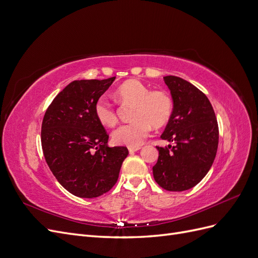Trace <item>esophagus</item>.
Wrapping results in <instances>:
<instances>
[{
    "mask_svg": "<svg viewBox=\"0 0 258 258\" xmlns=\"http://www.w3.org/2000/svg\"><path fill=\"white\" fill-rule=\"evenodd\" d=\"M128 150L130 153H135V152H138L139 150H141V146H129Z\"/></svg>",
    "mask_w": 258,
    "mask_h": 258,
    "instance_id": "esophagus-1",
    "label": "esophagus"
}]
</instances>
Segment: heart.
Segmentation results:
<instances>
[{
  "label": "heart",
  "instance_id": "heart-1",
  "mask_svg": "<svg viewBox=\"0 0 258 258\" xmlns=\"http://www.w3.org/2000/svg\"><path fill=\"white\" fill-rule=\"evenodd\" d=\"M121 102L134 104L130 123L122 124L112 134L117 145L140 146L151 135L152 128H161L171 120L174 112V102L166 90H152L150 86L138 80H129L116 90ZM95 115L105 127H114L118 116L113 104L105 97L97 99L93 106Z\"/></svg>",
  "mask_w": 258,
  "mask_h": 258
}]
</instances>
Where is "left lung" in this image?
Segmentation results:
<instances>
[{
    "mask_svg": "<svg viewBox=\"0 0 258 258\" xmlns=\"http://www.w3.org/2000/svg\"><path fill=\"white\" fill-rule=\"evenodd\" d=\"M174 102L172 118L161 135L175 142L156 146L159 157L153 167L156 183L169 191L196 186L209 172L218 146V124L212 105L204 92L181 77H163Z\"/></svg>",
    "mask_w": 258,
    "mask_h": 258,
    "instance_id": "8db88e82",
    "label": "left lung"
}]
</instances>
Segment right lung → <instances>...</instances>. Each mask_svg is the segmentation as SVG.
Masks as SVG:
<instances>
[{
  "mask_svg": "<svg viewBox=\"0 0 258 258\" xmlns=\"http://www.w3.org/2000/svg\"><path fill=\"white\" fill-rule=\"evenodd\" d=\"M115 79L74 81L45 112L41 131L45 160L74 196L96 198L111 190L129 154L124 146L108 147L107 132L93 111Z\"/></svg>",
  "mask_w": 258,
  "mask_h": 258,
  "instance_id": "1",
  "label": "right lung"
}]
</instances>
